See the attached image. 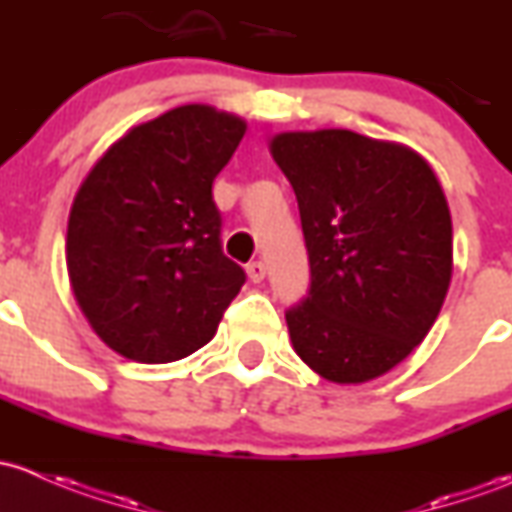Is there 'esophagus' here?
Segmentation results:
<instances>
[{
    "instance_id": "1",
    "label": "esophagus",
    "mask_w": 512,
    "mask_h": 512,
    "mask_svg": "<svg viewBox=\"0 0 512 512\" xmlns=\"http://www.w3.org/2000/svg\"><path fill=\"white\" fill-rule=\"evenodd\" d=\"M266 263L263 261H254V263H249V266H246V273H249V278L254 283H261L263 278H266Z\"/></svg>"
}]
</instances>
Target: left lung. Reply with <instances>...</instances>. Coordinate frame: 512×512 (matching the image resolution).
I'll list each match as a JSON object with an SVG mask.
<instances>
[{"label":"left lung","mask_w":512,"mask_h":512,"mask_svg":"<svg viewBox=\"0 0 512 512\" xmlns=\"http://www.w3.org/2000/svg\"><path fill=\"white\" fill-rule=\"evenodd\" d=\"M291 182L310 293L286 313L293 350L335 384H362L429 335L453 273L446 194L402 142L352 130H295L268 142Z\"/></svg>","instance_id":"1"}]
</instances>
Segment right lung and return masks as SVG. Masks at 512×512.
Masks as SVG:
<instances>
[{
  "label": "right lung",
  "instance_id": "obj_1",
  "mask_svg": "<svg viewBox=\"0 0 512 512\" xmlns=\"http://www.w3.org/2000/svg\"><path fill=\"white\" fill-rule=\"evenodd\" d=\"M244 133L239 115L179 105L115 140L78 187L68 281L118 355L162 365L217 335L246 273L221 251L212 184Z\"/></svg>",
  "mask_w": 512,
  "mask_h": 512
}]
</instances>
